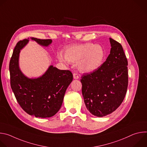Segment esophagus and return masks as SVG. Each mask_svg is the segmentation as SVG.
Listing matches in <instances>:
<instances>
[{
	"label": "esophagus",
	"mask_w": 147,
	"mask_h": 147,
	"mask_svg": "<svg viewBox=\"0 0 147 147\" xmlns=\"http://www.w3.org/2000/svg\"><path fill=\"white\" fill-rule=\"evenodd\" d=\"M73 77L74 79H78L79 78V76L77 73H74L73 74Z\"/></svg>",
	"instance_id": "obj_1"
}]
</instances>
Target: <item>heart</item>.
I'll list each match as a JSON object with an SVG mask.
<instances>
[{
	"mask_svg": "<svg viewBox=\"0 0 147 147\" xmlns=\"http://www.w3.org/2000/svg\"><path fill=\"white\" fill-rule=\"evenodd\" d=\"M105 56L106 52L103 47L87 42L69 47L65 52V57L59 54L58 59L64 63H77L78 69L81 71L91 73L102 65Z\"/></svg>",
	"mask_w": 147,
	"mask_h": 147,
	"instance_id": "1",
	"label": "heart"
}]
</instances>
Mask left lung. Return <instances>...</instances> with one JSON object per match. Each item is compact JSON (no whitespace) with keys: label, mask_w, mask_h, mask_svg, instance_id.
Instances as JSON below:
<instances>
[{"label":"left lung","mask_w":147,"mask_h":147,"mask_svg":"<svg viewBox=\"0 0 147 147\" xmlns=\"http://www.w3.org/2000/svg\"><path fill=\"white\" fill-rule=\"evenodd\" d=\"M111 49L106 61L96 71L83 74L82 94L90 113L103 117L122 103L128 87V61L121 45L110 38Z\"/></svg>","instance_id":"obj_1"}]
</instances>
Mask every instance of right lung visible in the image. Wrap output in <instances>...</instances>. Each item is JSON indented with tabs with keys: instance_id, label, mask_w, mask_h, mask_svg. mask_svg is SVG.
Instances as JSON below:
<instances>
[{
	"instance_id": "add662e5",
	"label": "right lung",
	"mask_w": 147,
	"mask_h": 147,
	"mask_svg": "<svg viewBox=\"0 0 147 147\" xmlns=\"http://www.w3.org/2000/svg\"><path fill=\"white\" fill-rule=\"evenodd\" d=\"M31 39L43 46L52 42L50 39ZM28 40H19L14 49L9 63L11 88L20 106L26 113L36 117H50L60 109L66 90L73 80V74L70 70H61L51 66L39 78L25 77L18 67V56Z\"/></svg>"
}]
</instances>
